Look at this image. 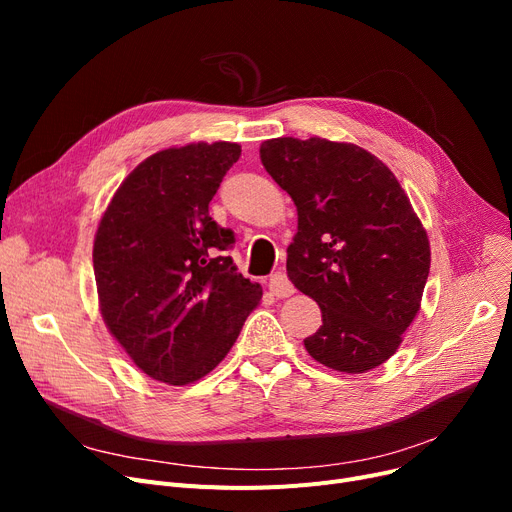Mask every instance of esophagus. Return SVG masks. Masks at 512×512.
Masks as SVG:
<instances>
[{
    "instance_id": "1",
    "label": "esophagus",
    "mask_w": 512,
    "mask_h": 512,
    "mask_svg": "<svg viewBox=\"0 0 512 512\" xmlns=\"http://www.w3.org/2000/svg\"><path fill=\"white\" fill-rule=\"evenodd\" d=\"M270 292L278 299H286V297H290V294H294V286L286 274L278 272L270 278Z\"/></svg>"
}]
</instances>
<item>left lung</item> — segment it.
Returning <instances> with one entry per match:
<instances>
[{
	"label": "left lung",
	"instance_id": "left-lung-1",
	"mask_svg": "<svg viewBox=\"0 0 512 512\" xmlns=\"http://www.w3.org/2000/svg\"><path fill=\"white\" fill-rule=\"evenodd\" d=\"M259 155L299 213L286 272L321 309L307 353L344 373L386 363L421 307L432 261L409 197L353 143L282 137Z\"/></svg>",
	"mask_w": 512,
	"mask_h": 512
}]
</instances>
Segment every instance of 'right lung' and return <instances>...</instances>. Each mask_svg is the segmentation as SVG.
<instances>
[{"instance_id":"add662e5","label":"right lung","mask_w":512,"mask_h":512,"mask_svg":"<svg viewBox=\"0 0 512 512\" xmlns=\"http://www.w3.org/2000/svg\"><path fill=\"white\" fill-rule=\"evenodd\" d=\"M240 157L236 143L157 151L120 184L99 222L93 270L107 330L157 382L201 380L236 342L261 286L238 274L234 232L209 201Z\"/></svg>"}]
</instances>
